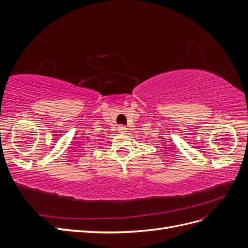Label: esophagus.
Returning <instances> with one entry per match:
<instances>
[{
  "label": "esophagus",
  "mask_w": 248,
  "mask_h": 248,
  "mask_svg": "<svg viewBox=\"0 0 248 248\" xmlns=\"http://www.w3.org/2000/svg\"><path fill=\"white\" fill-rule=\"evenodd\" d=\"M118 131H119L120 133H122V134L126 133V131H127V128H126V126H123V125H121V126H119V127H118Z\"/></svg>",
  "instance_id": "obj_1"
}]
</instances>
